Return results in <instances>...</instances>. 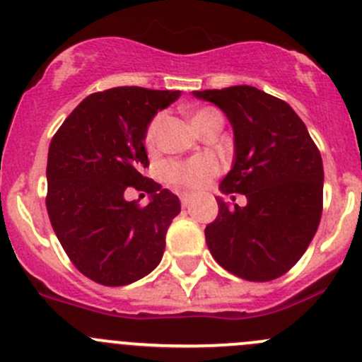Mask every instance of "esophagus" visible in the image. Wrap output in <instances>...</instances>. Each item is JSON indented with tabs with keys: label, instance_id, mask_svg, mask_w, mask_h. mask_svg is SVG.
I'll list each match as a JSON object with an SVG mask.
<instances>
[{
	"label": "esophagus",
	"instance_id": "obj_1",
	"mask_svg": "<svg viewBox=\"0 0 362 362\" xmlns=\"http://www.w3.org/2000/svg\"><path fill=\"white\" fill-rule=\"evenodd\" d=\"M180 203L182 206L187 208L189 203H191V194H187V192H185V194H180Z\"/></svg>",
	"mask_w": 362,
	"mask_h": 362
}]
</instances>
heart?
Masks as SVG:
<instances>
[{"instance_id":"obj_1","label":"heart","mask_w":362,"mask_h":362,"mask_svg":"<svg viewBox=\"0 0 362 362\" xmlns=\"http://www.w3.org/2000/svg\"><path fill=\"white\" fill-rule=\"evenodd\" d=\"M214 117H221V113L214 108H199V110L191 113V124L196 131L208 122ZM160 124V115L154 117L145 133V145L147 148H154L156 140H158V129ZM218 173L217 160L210 156H199V158L189 160H175V163L166 164L164 168V180L177 187L185 189H203L208 182Z\"/></svg>"}]
</instances>
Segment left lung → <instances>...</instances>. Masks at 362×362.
<instances>
[{
    "mask_svg": "<svg viewBox=\"0 0 362 362\" xmlns=\"http://www.w3.org/2000/svg\"><path fill=\"white\" fill-rule=\"evenodd\" d=\"M192 94L221 108L233 126L235 158L218 189L247 198L245 206L217 198V218L204 229L210 254L240 279H279L301 259L319 228L324 189L319 148L298 113L264 90L233 86Z\"/></svg>",
    "mask_w": 362,
    "mask_h": 362,
    "instance_id": "left-lung-1",
    "label": "left lung"
}]
</instances>
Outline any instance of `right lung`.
Returning <instances> with one entry per match:
<instances>
[{
    "label": "right lung",
    "instance_id": "right-lung-1",
    "mask_svg": "<svg viewBox=\"0 0 362 362\" xmlns=\"http://www.w3.org/2000/svg\"><path fill=\"white\" fill-rule=\"evenodd\" d=\"M180 90L113 87L87 96L54 134L47 159V211L57 240L87 279L119 287L159 264L180 199L141 175L145 133ZM134 187L147 207L123 198Z\"/></svg>",
    "mask_w": 362,
    "mask_h": 362
}]
</instances>
